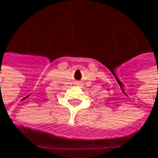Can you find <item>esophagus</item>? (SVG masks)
I'll return each mask as SVG.
<instances>
[{
	"label": "esophagus",
	"instance_id": "esophagus-1",
	"mask_svg": "<svg viewBox=\"0 0 158 158\" xmlns=\"http://www.w3.org/2000/svg\"><path fill=\"white\" fill-rule=\"evenodd\" d=\"M76 85H77V86H80V85H81V83H80V82H77V83H76Z\"/></svg>",
	"mask_w": 158,
	"mask_h": 158
}]
</instances>
